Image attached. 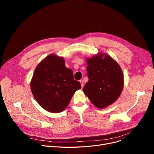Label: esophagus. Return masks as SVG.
<instances>
[{"instance_id": "1", "label": "esophagus", "mask_w": 154, "mask_h": 154, "mask_svg": "<svg viewBox=\"0 0 154 154\" xmlns=\"http://www.w3.org/2000/svg\"><path fill=\"white\" fill-rule=\"evenodd\" d=\"M79 82H80V84H81L82 88H83V87H84V81H83V80H80Z\"/></svg>"}]
</instances>
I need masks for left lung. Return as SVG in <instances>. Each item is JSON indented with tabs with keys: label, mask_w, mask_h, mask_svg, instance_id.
<instances>
[{
	"label": "left lung",
	"mask_w": 154,
	"mask_h": 154,
	"mask_svg": "<svg viewBox=\"0 0 154 154\" xmlns=\"http://www.w3.org/2000/svg\"><path fill=\"white\" fill-rule=\"evenodd\" d=\"M88 81L83 91L94 106L103 109L116 102L124 87V75L118 63L107 54L87 58Z\"/></svg>",
	"instance_id": "left-lung-1"
}]
</instances>
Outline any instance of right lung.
<instances>
[{"label":"right lung","mask_w":154,"mask_h":154,"mask_svg":"<svg viewBox=\"0 0 154 154\" xmlns=\"http://www.w3.org/2000/svg\"><path fill=\"white\" fill-rule=\"evenodd\" d=\"M80 88L73 71L65 66L63 57L55 54L48 55L38 64L30 82L32 93L38 103L52 113L64 110Z\"/></svg>","instance_id":"obj_1"}]
</instances>
